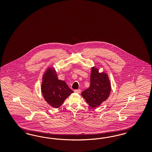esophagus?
<instances>
[{
  "instance_id": "obj_1",
  "label": "esophagus",
  "mask_w": 152,
  "mask_h": 152,
  "mask_svg": "<svg viewBox=\"0 0 152 152\" xmlns=\"http://www.w3.org/2000/svg\"><path fill=\"white\" fill-rule=\"evenodd\" d=\"M74 91L75 92H76V93H77V94H80V92H81V90L80 89H77V90H74Z\"/></svg>"
}]
</instances>
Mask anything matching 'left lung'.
<instances>
[{"instance_id": "1", "label": "left lung", "mask_w": 152, "mask_h": 152, "mask_svg": "<svg viewBox=\"0 0 152 152\" xmlns=\"http://www.w3.org/2000/svg\"><path fill=\"white\" fill-rule=\"evenodd\" d=\"M110 91L111 83L107 74L104 72L100 73L95 66L91 67L90 86L81 93L88 105L92 107L99 106L107 99Z\"/></svg>"}]
</instances>
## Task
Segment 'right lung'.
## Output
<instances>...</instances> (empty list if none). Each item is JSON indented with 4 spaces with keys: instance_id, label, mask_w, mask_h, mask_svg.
Returning <instances> with one entry per match:
<instances>
[{
    "instance_id": "obj_1",
    "label": "right lung",
    "mask_w": 152,
    "mask_h": 152,
    "mask_svg": "<svg viewBox=\"0 0 152 152\" xmlns=\"http://www.w3.org/2000/svg\"><path fill=\"white\" fill-rule=\"evenodd\" d=\"M41 91L45 101L54 108L59 107L74 92L65 81L58 79L55 69L51 67H48L43 75Z\"/></svg>"
}]
</instances>
